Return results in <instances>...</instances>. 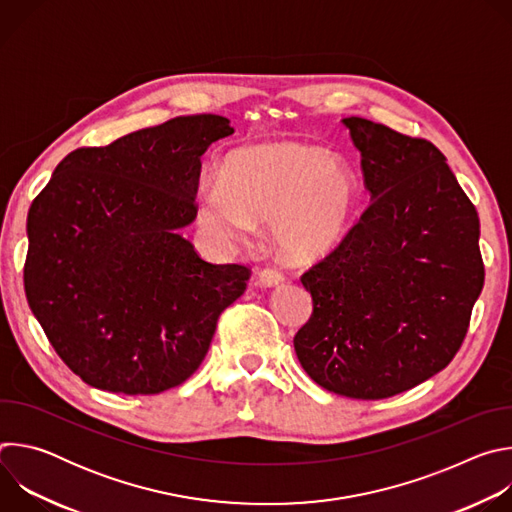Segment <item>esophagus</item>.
<instances>
[{
  "label": "esophagus",
  "mask_w": 512,
  "mask_h": 512,
  "mask_svg": "<svg viewBox=\"0 0 512 512\" xmlns=\"http://www.w3.org/2000/svg\"><path fill=\"white\" fill-rule=\"evenodd\" d=\"M283 279H285V275H283V271H279L277 267H265V269L259 271V277H257V281H259L261 285H265V287L277 285V283H281Z\"/></svg>",
  "instance_id": "esophagus-1"
}]
</instances>
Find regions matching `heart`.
<instances>
[{
  "mask_svg": "<svg viewBox=\"0 0 512 512\" xmlns=\"http://www.w3.org/2000/svg\"><path fill=\"white\" fill-rule=\"evenodd\" d=\"M354 172L324 150L300 143L255 145L233 152L223 174H208L196 194L202 231L218 243H243L255 221L291 261L308 263L334 251L356 208Z\"/></svg>",
  "mask_w": 512,
  "mask_h": 512,
  "instance_id": "1",
  "label": "heart"
}]
</instances>
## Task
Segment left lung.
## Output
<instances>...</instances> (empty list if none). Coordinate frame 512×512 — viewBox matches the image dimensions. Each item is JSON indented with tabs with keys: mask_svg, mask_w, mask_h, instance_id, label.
Segmentation results:
<instances>
[{
	"mask_svg": "<svg viewBox=\"0 0 512 512\" xmlns=\"http://www.w3.org/2000/svg\"><path fill=\"white\" fill-rule=\"evenodd\" d=\"M371 204L302 283L310 320L294 336L326 391L387 399L444 371L484 285L478 212L423 137L348 117Z\"/></svg>",
	"mask_w": 512,
	"mask_h": 512,
	"instance_id": "left-lung-1",
	"label": "left lung"
}]
</instances>
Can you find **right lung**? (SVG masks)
I'll use <instances>...</instances> for the list:
<instances>
[{"mask_svg": "<svg viewBox=\"0 0 512 512\" xmlns=\"http://www.w3.org/2000/svg\"><path fill=\"white\" fill-rule=\"evenodd\" d=\"M233 133L186 115L70 152L28 212L24 289L48 342L87 385L158 395L200 367L251 269L204 261L178 229L196 216L200 158Z\"/></svg>", "mask_w": 512, "mask_h": 512, "instance_id": "obj_1", "label": "right lung"}]
</instances>
